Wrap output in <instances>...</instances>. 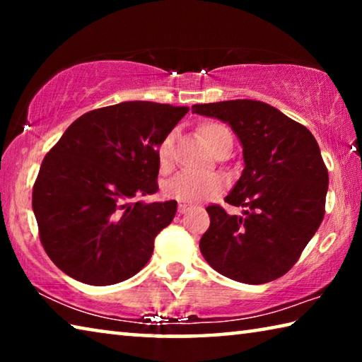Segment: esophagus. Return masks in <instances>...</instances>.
Instances as JSON below:
<instances>
[{"label": "esophagus", "mask_w": 362, "mask_h": 362, "mask_svg": "<svg viewBox=\"0 0 362 362\" xmlns=\"http://www.w3.org/2000/svg\"><path fill=\"white\" fill-rule=\"evenodd\" d=\"M188 209H189V204H185V203H180L179 204V212L180 214H185Z\"/></svg>", "instance_id": "obj_1"}]
</instances>
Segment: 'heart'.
Wrapping results in <instances>:
<instances>
[{
	"label": "heart",
	"mask_w": 362,
	"mask_h": 362,
	"mask_svg": "<svg viewBox=\"0 0 362 362\" xmlns=\"http://www.w3.org/2000/svg\"><path fill=\"white\" fill-rule=\"evenodd\" d=\"M199 134L204 142L209 145L212 151H217L225 142L231 140V134L228 127L222 122L209 121L199 126ZM173 148H174V134L170 132L161 139L158 145L156 156L159 168L163 170L173 166ZM226 188V179L220 174H193L183 173L177 175L175 179L169 180L164 185V196L170 199H177L180 203H198V201L211 199Z\"/></svg>",
	"instance_id": "b5f03b06"
}]
</instances>
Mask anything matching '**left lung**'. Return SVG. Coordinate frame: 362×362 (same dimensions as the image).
I'll use <instances>...</instances> for the list:
<instances>
[{"mask_svg":"<svg viewBox=\"0 0 362 362\" xmlns=\"http://www.w3.org/2000/svg\"><path fill=\"white\" fill-rule=\"evenodd\" d=\"M193 113L228 122L243 145L244 169L225 201L207 206L201 254L223 276L263 284L286 274L320 228L329 185L320 145L305 126L259 100L198 103Z\"/></svg>","mask_w":362,"mask_h":362,"instance_id":"left-lung-1","label":"left lung"}]
</instances>
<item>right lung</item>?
Segmentation results:
<instances>
[{
    "label": "right lung",
    "mask_w": 362,
    "mask_h": 362,
    "mask_svg": "<svg viewBox=\"0 0 362 362\" xmlns=\"http://www.w3.org/2000/svg\"><path fill=\"white\" fill-rule=\"evenodd\" d=\"M188 110L142 100L97 108L49 150L32 204L42 247L65 274L110 286L146 265L177 201L137 198L158 192V145Z\"/></svg>",
    "instance_id": "obj_1"
}]
</instances>
